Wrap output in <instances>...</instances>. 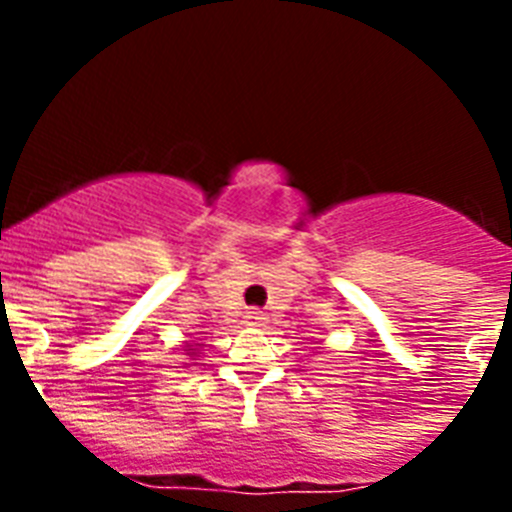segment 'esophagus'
I'll list each match as a JSON object with an SVG mask.
<instances>
[{
	"mask_svg": "<svg viewBox=\"0 0 512 512\" xmlns=\"http://www.w3.org/2000/svg\"><path fill=\"white\" fill-rule=\"evenodd\" d=\"M246 325H251V328H261V325H266V312L264 310H248L246 312Z\"/></svg>",
	"mask_w": 512,
	"mask_h": 512,
	"instance_id": "esophagus-1",
	"label": "esophagus"
}]
</instances>
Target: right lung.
Wrapping results in <instances>:
<instances>
[{
  "label": "right lung",
  "mask_w": 512,
  "mask_h": 512,
  "mask_svg": "<svg viewBox=\"0 0 512 512\" xmlns=\"http://www.w3.org/2000/svg\"><path fill=\"white\" fill-rule=\"evenodd\" d=\"M184 351H187V356H194V354H197V348H192V346H184Z\"/></svg>",
  "instance_id": "obj_1"
}]
</instances>
